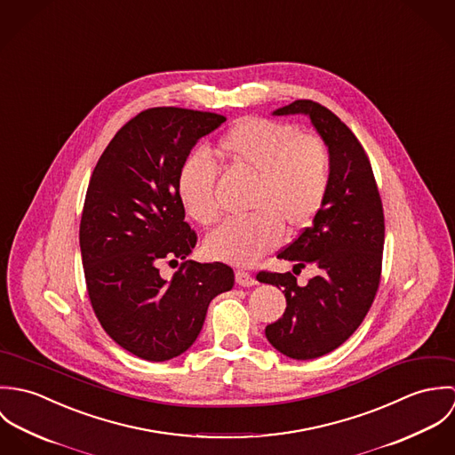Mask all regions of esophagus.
I'll list each match as a JSON object with an SVG mask.
<instances>
[{
    "mask_svg": "<svg viewBox=\"0 0 455 455\" xmlns=\"http://www.w3.org/2000/svg\"><path fill=\"white\" fill-rule=\"evenodd\" d=\"M235 278H236V283L242 287H252L258 283V280L249 271H243V269H238L235 273Z\"/></svg>",
    "mask_w": 455,
    "mask_h": 455,
    "instance_id": "obj_1",
    "label": "esophagus"
}]
</instances>
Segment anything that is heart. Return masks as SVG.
Instances as JSON below:
<instances>
[{
    "label": "heart",
    "mask_w": 455,
    "mask_h": 455,
    "mask_svg": "<svg viewBox=\"0 0 455 455\" xmlns=\"http://www.w3.org/2000/svg\"><path fill=\"white\" fill-rule=\"evenodd\" d=\"M217 154L254 179L242 220H229L204 242L210 259L251 266L282 243L283 229H307L321 208L331 184V156L321 136L266 117H247L217 141ZM180 206L199 226H212L220 215L215 172L201 154H191L177 173Z\"/></svg>",
    "instance_id": "obj_1"
}]
</instances>
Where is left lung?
<instances>
[{
	"label": "left lung",
	"mask_w": 455,
	"mask_h": 455,
	"mask_svg": "<svg viewBox=\"0 0 455 455\" xmlns=\"http://www.w3.org/2000/svg\"><path fill=\"white\" fill-rule=\"evenodd\" d=\"M305 114L331 156V184L324 206L278 259L294 260V273L314 266L305 287L287 273L259 271L258 280L282 289L283 315L266 325L267 341L283 355L308 361L345 343L364 321L380 285L384 208L370 159L331 110L312 100H296L273 116Z\"/></svg>",
	"instance_id": "left-lung-1"
}]
</instances>
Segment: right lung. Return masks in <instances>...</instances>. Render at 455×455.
Wrapping results in <instances>:
<instances>
[{
    "instance_id": "right-lung-1",
    "label": "right lung",
    "mask_w": 455,
    "mask_h": 455,
    "mask_svg": "<svg viewBox=\"0 0 455 455\" xmlns=\"http://www.w3.org/2000/svg\"><path fill=\"white\" fill-rule=\"evenodd\" d=\"M224 116L175 107L140 112L112 138L87 188L80 252L92 310L107 334L145 361H168L197 338L210 301L235 285L222 262L186 258L197 242L177 197V173ZM183 264L173 279L163 259Z\"/></svg>"
}]
</instances>
